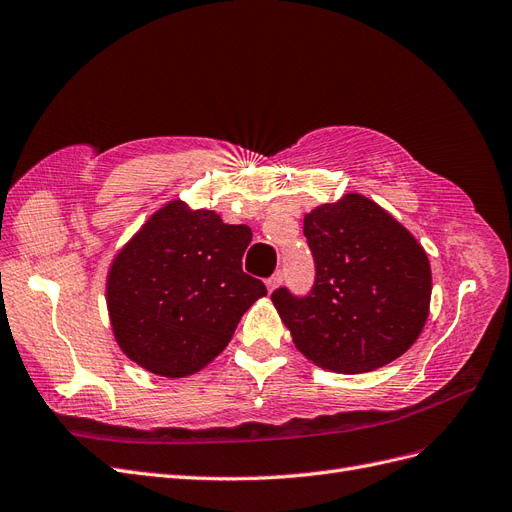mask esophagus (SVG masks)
<instances>
[{
    "label": "esophagus",
    "mask_w": 512,
    "mask_h": 512,
    "mask_svg": "<svg viewBox=\"0 0 512 512\" xmlns=\"http://www.w3.org/2000/svg\"><path fill=\"white\" fill-rule=\"evenodd\" d=\"M281 281H284V273H281V271H275V273L267 279V288H269V292H273L275 288H279V286H281Z\"/></svg>",
    "instance_id": "1"
}]
</instances>
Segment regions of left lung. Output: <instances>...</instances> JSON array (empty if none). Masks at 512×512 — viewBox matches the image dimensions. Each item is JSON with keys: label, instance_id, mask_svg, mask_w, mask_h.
Returning <instances> with one entry per match:
<instances>
[{"label": "left lung", "instance_id": "8db88e82", "mask_svg": "<svg viewBox=\"0 0 512 512\" xmlns=\"http://www.w3.org/2000/svg\"><path fill=\"white\" fill-rule=\"evenodd\" d=\"M315 260L307 296L288 288L271 301L301 354L343 375L400 358L424 330L432 271L426 250L392 214L358 192L305 216Z\"/></svg>", "mask_w": 512, "mask_h": 512}]
</instances>
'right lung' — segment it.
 <instances>
[{
  "instance_id": "add662e5",
  "label": "right lung",
  "mask_w": 512,
  "mask_h": 512,
  "mask_svg": "<svg viewBox=\"0 0 512 512\" xmlns=\"http://www.w3.org/2000/svg\"><path fill=\"white\" fill-rule=\"evenodd\" d=\"M250 241V226L224 224L211 209L184 201L158 209L116 254L105 284L120 349L154 375L199 373L267 296L241 269Z\"/></svg>"
}]
</instances>
